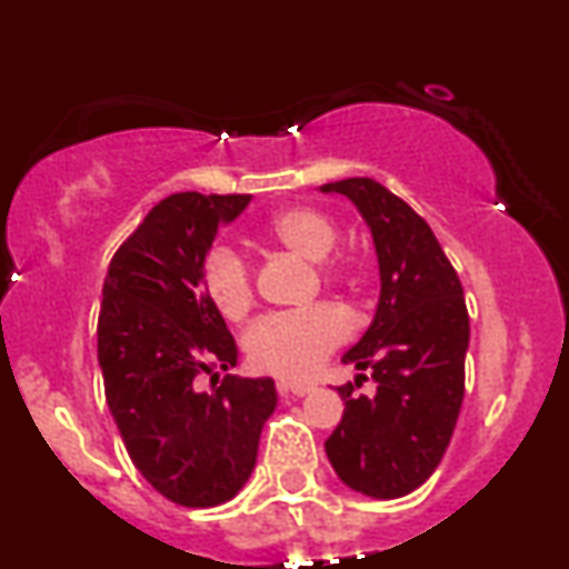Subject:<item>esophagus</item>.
<instances>
[{
  "instance_id": "esophagus-1",
  "label": "esophagus",
  "mask_w": 569,
  "mask_h": 569,
  "mask_svg": "<svg viewBox=\"0 0 569 569\" xmlns=\"http://www.w3.org/2000/svg\"><path fill=\"white\" fill-rule=\"evenodd\" d=\"M278 393L280 396H307L312 390V385L310 382H291V380H278Z\"/></svg>"
}]
</instances>
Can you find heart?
<instances>
[{"label":"heart","mask_w":569,"mask_h":569,"mask_svg":"<svg viewBox=\"0 0 569 569\" xmlns=\"http://www.w3.org/2000/svg\"><path fill=\"white\" fill-rule=\"evenodd\" d=\"M264 243L283 248L293 257L316 262L318 278L326 283H345L348 262L331 257L337 246V224L318 208L291 206L272 213L262 227ZM200 283L219 316L240 321L253 305L251 270L232 248L217 246L206 253L200 267ZM348 339V321L331 305H316L310 310L276 312L259 318L246 331L243 348L257 371L276 377H310L321 369L326 358Z\"/></svg>","instance_id":"heart-1"}]
</instances>
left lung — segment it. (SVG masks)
<instances>
[{
    "mask_svg": "<svg viewBox=\"0 0 569 569\" xmlns=\"http://www.w3.org/2000/svg\"><path fill=\"white\" fill-rule=\"evenodd\" d=\"M323 192L348 194L363 213L380 259V305L369 331L342 361L369 371L377 393L352 396L326 439L339 479L369 498L393 500L417 489L447 452L462 396L471 337L460 278L428 221L375 179H342Z\"/></svg>",
    "mask_w": 569,
    "mask_h": 569,
    "instance_id": "left-lung-1",
    "label": "left lung"
}]
</instances>
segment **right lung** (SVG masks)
<instances>
[{
    "label": "right lung",
    "instance_id": "right-lung-1",
    "mask_svg": "<svg viewBox=\"0 0 569 569\" xmlns=\"http://www.w3.org/2000/svg\"><path fill=\"white\" fill-rule=\"evenodd\" d=\"M248 200L200 192L160 200L117 248L103 280V393L133 466L176 506L211 508L238 495L278 403L270 377L227 375L211 393L194 388L202 371L238 363V345L202 291L200 267L221 221H232Z\"/></svg>",
    "mask_w": 569,
    "mask_h": 569
}]
</instances>
